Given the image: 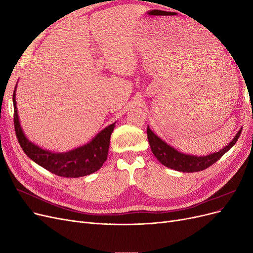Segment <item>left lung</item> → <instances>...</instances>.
I'll return each instance as SVG.
<instances>
[{"mask_svg": "<svg viewBox=\"0 0 253 253\" xmlns=\"http://www.w3.org/2000/svg\"><path fill=\"white\" fill-rule=\"evenodd\" d=\"M147 133L151 150L154 156L159 160L160 164H163L164 166L170 168V169H173L175 171L192 173L203 171L207 169V168L212 166L214 163H216L226 152L230 150L236 143L242 133V127L240 128V131L236 133L234 138L229 142L225 148L219 150L218 152L211 153V154L206 156L189 155L177 151L175 148L171 147L170 144H168L166 141H164L154 132L151 131L149 126L147 128Z\"/></svg>", "mask_w": 253, "mask_h": 253, "instance_id": "obj_1", "label": "left lung"}]
</instances>
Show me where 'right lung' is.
<instances>
[{
  "mask_svg": "<svg viewBox=\"0 0 253 253\" xmlns=\"http://www.w3.org/2000/svg\"><path fill=\"white\" fill-rule=\"evenodd\" d=\"M16 89L17 85L12 97L14 129L21 148L30 159L47 171L62 177H82L100 169L108 158L111 135L116 122L103 128L89 142L74 150L63 153L44 150L30 141L23 132L17 109Z\"/></svg>",
  "mask_w": 253,
  "mask_h": 253,
  "instance_id": "1",
  "label": "right lung"
}]
</instances>
